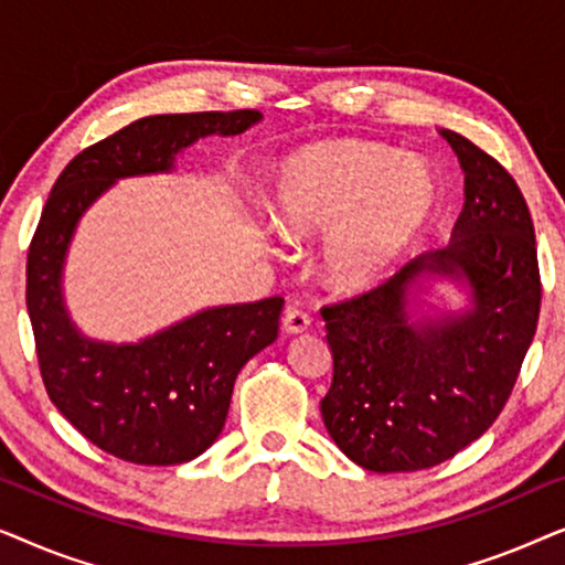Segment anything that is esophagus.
<instances>
[{
  "mask_svg": "<svg viewBox=\"0 0 565 565\" xmlns=\"http://www.w3.org/2000/svg\"><path fill=\"white\" fill-rule=\"evenodd\" d=\"M311 327V316H308L303 308L298 306H288L282 313V329L288 331V334H300V331H306Z\"/></svg>",
  "mask_w": 565,
  "mask_h": 565,
  "instance_id": "34e87169",
  "label": "esophagus"
}]
</instances>
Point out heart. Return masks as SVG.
I'll use <instances>...</instances> for the list:
<instances>
[{
	"label": "heart",
	"instance_id": "b5f03b06",
	"mask_svg": "<svg viewBox=\"0 0 565 565\" xmlns=\"http://www.w3.org/2000/svg\"><path fill=\"white\" fill-rule=\"evenodd\" d=\"M437 182L419 161L375 141H323L292 153L269 192V221L288 244L337 228L327 273L339 290H365L419 242L437 213Z\"/></svg>",
	"mask_w": 565,
	"mask_h": 565
}]
</instances>
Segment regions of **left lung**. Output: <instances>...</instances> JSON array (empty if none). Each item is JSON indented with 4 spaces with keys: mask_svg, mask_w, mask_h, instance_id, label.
<instances>
[{
    "mask_svg": "<svg viewBox=\"0 0 565 565\" xmlns=\"http://www.w3.org/2000/svg\"><path fill=\"white\" fill-rule=\"evenodd\" d=\"M439 134L466 172L450 244L321 308L334 358L323 424L339 450L373 473L439 466L476 443L512 396L537 329L535 226L514 177L466 136ZM429 276L466 284L469 311L416 317L411 296Z\"/></svg>",
    "mask_w": 565,
    "mask_h": 565,
    "instance_id": "1",
    "label": "left lung"
}]
</instances>
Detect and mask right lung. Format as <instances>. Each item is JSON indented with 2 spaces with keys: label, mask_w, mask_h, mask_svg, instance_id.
<instances>
[{
  "label": "right lung",
  "mask_w": 565,
  "mask_h": 565,
  "mask_svg": "<svg viewBox=\"0 0 565 565\" xmlns=\"http://www.w3.org/2000/svg\"><path fill=\"white\" fill-rule=\"evenodd\" d=\"M259 110L151 115L103 138L58 174L28 249V313L49 398L92 445L138 466H180L218 439L234 381L277 339L280 296L205 308L138 344L84 337L64 306V262L84 211L115 180L169 172L205 136H238Z\"/></svg>",
  "instance_id": "add662e5"
}]
</instances>
